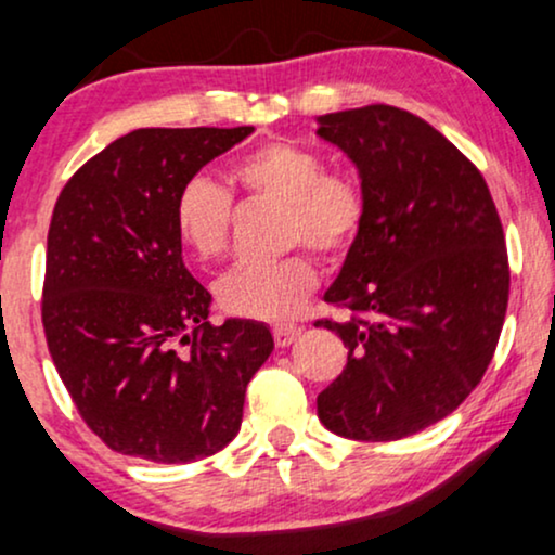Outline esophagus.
Listing matches in <instances>:
<instances>
[{
    "label": "esophagus",
    "instance_id": "obj_1",
    "mask_svg": "<svg viewBox=\"0 0 555 555\" xmlns=\"http://www.w3.org/2000/svg\"><path fill=\"white\" fill-rule=\"evenodd\" d=\"M299 333H302V328H299V325H295V323L276 325V328H273V341H276V346H282V349H284V346L297 341Z\"/></svg>",
    "mask_w": 555,
    "mask_h": 555
}]
</instances>
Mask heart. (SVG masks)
<instances>
[{
    "mask_svg": "<svg viewBox=\"0 0 555 555\" xmlns=\"http://www.w3.org/2000/svg\"><path fill=\"white\" fill-rule=\"evenodd\" d=\"M227 183L245 198L279 204L284 245L305 243L320 256H341L359 235L366 198L357 178L325 170L323 157L295 142H266L227 168ZM180 243L202 263L227 253L232 230V196L206 176L180 185L172 202ZM318 284L310 256L292 253L276 263H245L217 282V302L232 315L286 320Z\"/></svg>",
    "mask_w": 555,
    "mask_h": 555,
    "instance_id": "obj_1",
    "label": "heart"
}]
</instances>
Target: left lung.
I'll return each mask as SVG.
<instances>
[{
	"mask_svg": "<svg viewBox=\"0 0 555 555\" xmlns=\"http://www.w3.org/2000/svg\"><path fill=\"white\" fill-rule=\"evenodd\" d=\"M318 137L357 165L366 214L318 320L349 359L318 396L325 429L396 442L442 422L489 370L509 302L496 206L476 165L392 105L325 113Z\"/></svg>",
	"mask_w": 555,
	"mask_h": 555,
	"instance_id": "left-lung-1",
	"label": "left lung"
}]
</instances>
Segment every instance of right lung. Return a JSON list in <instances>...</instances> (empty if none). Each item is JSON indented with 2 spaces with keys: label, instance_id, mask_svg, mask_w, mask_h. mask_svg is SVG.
<instances>
[{
  "label": "right lung",
  "instance_id": "add662e5",
  "mask_svg": "<svg viewBox=\"0 0 555 555\" xmlns=\"http://www.w3.org/2000/svg\"><path fill=\"white\" fill-rule=\"evenodd\" d=\"M253 126L137 129L87 159L53 206L43 331L85 424L121 455L193 463L237 437L245 387L273 351L256 320L209 323L172 202Z\"/></svg>",
  "mask_w": 555,
  "mask_h": 555
}]
</instances>
